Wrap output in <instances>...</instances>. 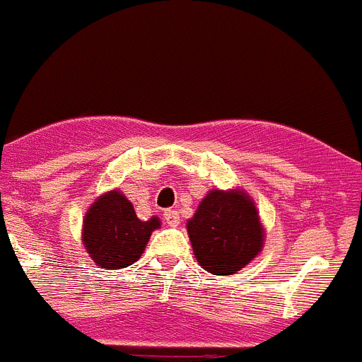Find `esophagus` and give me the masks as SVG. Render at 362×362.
Returning <instances> with one entry per match:
<instances>
[{
    "label": "esophagus",
    "mask_w": 362,
    "mask_h": 362,
    "mask_svg": "<svg viewBox=\"0 0 362 362\" xmlns=\"http://www.w3.org/2000/svg\"><path fill=\"white\" fill-rule=\"evenodd\" d=\"M163 217H165L166 225H170V226H177L179 221H181V219H179V212H177V210H172V209L165 210Z\"/></svg>",
    "instance_id": "obj_1"
}]
</instances>
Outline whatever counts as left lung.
<instances>
[{
  "label": "left lung",
  "mask_w": 362,
  "mask_h": 362,
  "mask_svg": "<svg viewBox=\"0 0 362 362\" xmlns=\"http://www.w3.org/2000/svg\"><path fill=\"white\" fill-rule=\"evenodd\" d=\"M197 263L214 276H232L263 248V226L243 192L212 190L187 223Z\"/></svg>",
  "instance_id": "8db88e82"
}]
</instances>
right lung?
I'll use <instances>...</instances> for the list:
<instances>
[{"label": "right lung", "mask_w": 362, "mask_h": 362, "mask_svg": "<svg viewBox=\"0 0 362 362\" xmlns=\"http://www.w3.org/2000/svg\"><path fill=\"white\" fill-rule=\"evenodd\" d=\"M159 219H137L134 206L119 190L99 197L86 212L83 245L99 268H127L141 257Z\"/></svg>", "instance_id": "1"}]
</instances>
